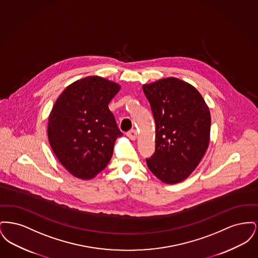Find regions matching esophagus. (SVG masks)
Wrapping results in <instances>:
<instances>
[{
  "mask_svg": "<svg viewBox=\"0 0 258 258\" xmlns=\"http://www.w3.org/2000/svg\"><path fill=\"white\" fill-rule=\"evenodd\" d=\"M126 135H127V137L130 138V139H132V140H135L136 138H137V133H136V131H131V132H128L127 134H126Z\"/></svg>",
  "mask_w": 258,
  "mask_h": 258,
  "instance_id": "1",
  "label": "esophagus"
}]
</instances>
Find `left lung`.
<instances>
[{"label":"left lung","instance_id":"1","mask_svg":"<svg viewBox=\"0 0 258 258\" xmlns=\"http://www.w3.org/2000/svg\"><path fill=\"white\" fill-rule=\"evenodd\" d=\"M156 123V151L148 168L165 184L186 179L208 149L211 114L192 85L167 77L143 85Z\"/></svg>","mask_w":258,"mask_h":258}]
</instances>
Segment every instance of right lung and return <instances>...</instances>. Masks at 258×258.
<instances>
[{"instance_id": "1", "label": "right lung", "mask_w": 258, "mask_h": 258, "mask_svg": "<svg viewBox=\"0 0 258 258\" xmlns=\"http://www.w3.org/2000/svg\"><path fill=\"white\" fill-rule=\"evenodd\" d=\"M121 86L99 76H88L67 87L48 118L50 146L74 177L90 180L111 160L120 132L108 108Z\"/></svg>"}]
</instances>
